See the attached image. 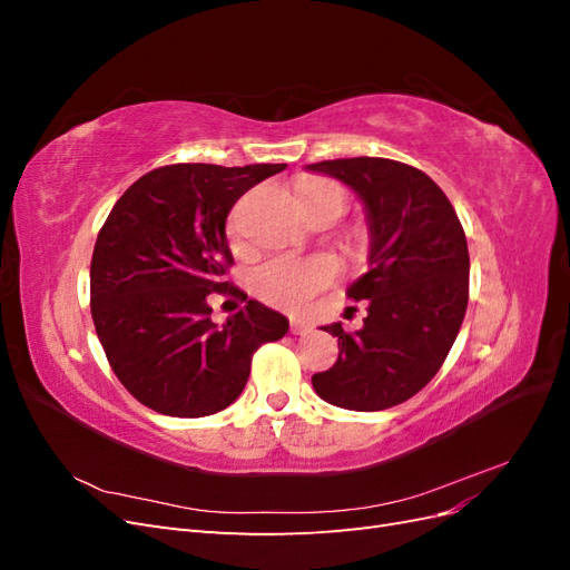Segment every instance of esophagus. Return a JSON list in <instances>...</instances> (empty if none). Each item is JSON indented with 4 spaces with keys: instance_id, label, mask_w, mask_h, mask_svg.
Here are the masks:
<instances>
[{
    "instance_id": "esophagus-1",
    "label": "esophagus",
    "mask_w": 570,
    "mask_h": 570,
    "mask_svg": "<svg viewBox=\"0 0 570 570\" xmlns=\"http://www.w3.org/2000/svg\"><path fill=\"white\" fill-rule=\"evenodd\" d=\"M308 331H312V325H308L306 321H299V318L289 321V333L292 335H306Z\"/></svg>"
}]
</instances>
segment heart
Returning a JSON list of instances; mask_svg holds the SVG:
<instances>
[{
  "label": "heart",
  "instance_id": "heart-1",
  "mask_svg": "<svg viewBox=\"0 0 570 570\" xmlns=\"http://www.w3.org/2000/svg\"><path fill=\"white\" fill-rule=\"evenodd\" d=\"M302 204L306 214L314 220L335 216L340 218L347 209V193L333 180H314L302 189ZM228 233L233 243L239 237V209L233 212L228 220ZM335 278V266L331 258H292L273 256L252 273V287L264 302L285 308V312H299L312 302L323 287Z\"/></svg>",
  "mask_w": 570,
  "mask_h": 570
}]
</instances>
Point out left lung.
Returning <instances> with one entry per match:
<instances>
[{
    "instance_id": "obj_1",
    "label": "left lung",
    "mask_w": 570,
    "mask_h": 570,
    "mask_svg": "<svg viewBox=\"0 0 570 570\" xmlns=\"http://www.w3.org/2000/svg\"><path fill=\"white\" fill-rule=\"evenodd\" d=\"M350 185L364 202L368 273L347 297L366 299L356 333L342 323L333 368L314 373L321 400L352 411H383L411 400L444 364L469 306V245L452 202L423 170L381 157L306 166Z\"/></svg>"
}]
</instances>
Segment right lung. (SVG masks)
Listing matches in <instances>:
<instances>
[{
    "label": "right lung",
    "instance_id": "1",
    "mask_svg": "<svg viewBox=\"0 0 570 570\" xmlns=\"http://www.w3.org/2000/svg\"><path fill=\"white\" fill-rule=\"evenodd\" d=\"M283 168L161 166L114 204L92 252L90 308L116 377L140 404L176 419L212 416L245 390L254 352L287 333V318L256 299L223 327L206 302L228 287L233 204Z\"/></svg>",
    "mask_w": 570,
    "mask_h": 570
}]
</instances>
